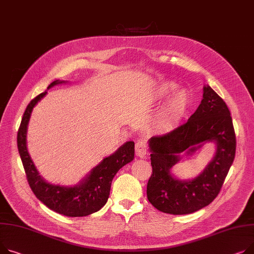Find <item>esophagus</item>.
<instances>
[{"instance_id": "34e87169", "label": "esophagus", "mask_w": 254, "mask_h": 254, "mask_svg": "<svg viewBox=\"0 0 254 254\" xmlns=\"http://www.w3.org/2000/svg\"><path fill=\"white\" fill-rule=\"evenodd\" d=\"M136 154L140 158H144L148 154V146L144 140H139L136 143Z\"/></svg>"}]
</instances>
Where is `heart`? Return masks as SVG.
<instances>
[{"label":"heart","instance_id":"1","mask_svg":"<svg viewBox=\"0 0 254 254\" xmlns=\"http://www.w3.org/2000/svg\"><path fill=\"white\" fill-rule=\"evenodd\" d=\"M178 90V84L172 81L164 82L158 87L156 96L159 99H167ZM191 104L189 94L182 90L179 91L174 98L167 103L160 114V123L164 127H172L178 124L187 114Z\"/></svg>","mask_w":254,"mask_h":254}]
</instances>
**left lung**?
Instances as JSON below:
<instances>
[{
  "label": "left lung",
  "instance_id": "1",
  "mask_svg": "<svg viewBox=\"0 0 254 254\" xmlns=\"http://www.w3.org/2000/svg\"><path fill=\"white\" fill-rule=\"evenodd\" d=\"M206 141L217 145L214 159L193 180L176 179L170 168L184 150L191 154ZM152 175L147 198L156 209L170 214H188L210 204L221 191L234 161L236 136L230 110L209 86L203 88L197 110L187 123L149 140Z\"/></svg>",
  "mask_w": 254,
  "mask_h": 254
}]
</instances>
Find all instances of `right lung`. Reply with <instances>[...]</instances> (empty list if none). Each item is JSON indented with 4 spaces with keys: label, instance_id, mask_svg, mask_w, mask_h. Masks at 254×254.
<instances>
[{
    "label": "right lung",
    "instance_id": "right-lung-1",
    "mask_svg": "<svg viewBox=\"0 0 254 254\" xmlns=\"http://www.w3.org/2000/svg\"><path fill=\"white\" fill-rule=\"evenodd\" d=\"M62 82L65 81L51 82L48 89ZM46 94L47 92H44L30 101L17 132V147L28 185L36 197L53 211L70 217L87 216L100 210L106 204L114 176L123 166L133 159L134 143L132 141L125 143L113 154L105 157L95 166L86 178L73 187H63L47 183L39 175L26 147V132L31 111Z\"/></svg>",
    "mask_w": 254,
    "mask_h": 254
}]
</instances>
